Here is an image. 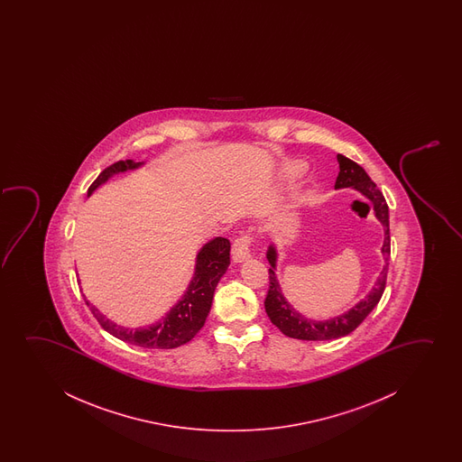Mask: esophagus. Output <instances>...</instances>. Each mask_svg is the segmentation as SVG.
Returning a JSON list of instances; mask_svg holds the SVG:
<instances>
[{
	"mask_svg": "<svg viewBox=\"0 0 462 462\" xmlns=\"http://www.w3.org/2000/svg\"><path fill=\"white\" fill-rule=\"evenodd\" d=\"M254 241V235L251 230H245L241 232L240 236L235 240L234 247H232V255H234L235 262H241V260L247 259L249 253H251V243Z\"/></svg>",
	"mask_w": 462,
	"mask_h": 462,
	"instance_id": "esophagus-1",
	"label": "esophagus"
}]
</instances>
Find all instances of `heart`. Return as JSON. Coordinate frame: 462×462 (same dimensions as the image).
Segmentation results:
<instances>
[{
    "label": "heart",
    "instance_id": "heart-1",
    "mask_svg": "<svg viewBox=\"0 0 462 462\" xmlns=\"http://www.w3.org/2000/svg\"><path fill=\"white\" fill-rule=\"evenodd\" d=\"M301 173V167L300 165H295V167H291L289 169V175H291V178L298 177Z\"/></svg>",
    "mask_w": 462,
    "mask_h": 462
}]
</instances>
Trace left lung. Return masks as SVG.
I'll use <instances>...</instances> for the list:
<instances>
[{"mask_svg": "<svg viewBox=\"0 0 462 462\" xmlns=\"http://www.w3.org/2000/svg\"><path fill=\"white\" fill-rule=\"evenodd\" d=\"M337 162H339V173L336 178V189L355 188L373 202L375 216L385 227V241H383L382 253H383L385 260L388 262V255H390L392 249H390V221H388V205H386L385 197L380 192L379 188L375 186V183L369 178L366 171L361 165L354 162L352 159L342 156V154H337ZM266 257H268V262L272 263V268L268 270L270 285H268V293H266L265 298L266 314L270 317L273 325H276L285 336L293 337V339L328 341V339H337L342 336H347L369 316V312L377 306L380 298L383 295V291H385L388 263L380 274V278L377 279L375 287L363 301H360L355 308H352L346 314H342V316L335 317L331 320H325V322H314V320L298 314L297 310H293L291 304L285 301L284 295H282L281 287H279L278 279L274 276V270H273L276 265L274 247L270 246Z\"/></svg>", "mask_w": 462, "mask_h": 462, "instance_id": "obj_1", "label": "left lung"}]
</instances>
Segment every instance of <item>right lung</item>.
Segmentation results:
<instances>
[{
  "label": "right lung",
  "instance_id": "add662e5",
  "mask_svg": "<svg viewBox=\"0 0 462 462\" xmlns=\"http://www.w3.org/2000/svg\"><path fill=\"white\" fill-rule=\"evenodd\" d=\"M139 165L140 162H134L131 159L108 165L89 186L88 194H91L99 184L106 183L114 173L135 169ZM228 263L230 241L227 238L219 236L207 243L197 255L196 274L190 281L189 289L184 293V297L175 308H171V312L161 322L148 328H123L102 316L93 304H89L87 298L85 303L88 304L89 310L102 328L121 341L145 348L180 347L189 342L202 328L213 303L216 285L227 270Z\"/></svg>",
  "mask_w": 462,
  "mask_h": 462
}]
</instances>
